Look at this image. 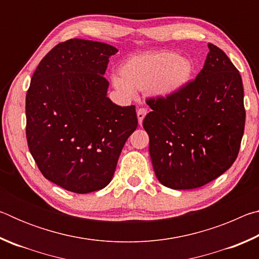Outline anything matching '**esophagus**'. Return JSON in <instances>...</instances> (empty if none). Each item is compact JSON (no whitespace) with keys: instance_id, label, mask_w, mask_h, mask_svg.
<instances>
[{"instance_id":"esophagus-1","label":"esophagus","mask_w":259,"mask_h":259,"mask_svg":"<svg viewBox=\"0 0 259 259\" xmlns=\"http://www.w3.org/2000/svg\"><path fill=\"white\" fill-rule=\"evenodd\" d=\"M146 113H147V109H146V108H144V107L139 108L138 111H137V117H138V122H139V124H142V123H143V120H144V117H145Z\"/></svg>"}]
</instances>
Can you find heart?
I'll list each match as a JSON object with an SVG mask.
<instances>
[{"label":"heart","mask_w":259,"mask_h":259,"mask_svg":"<svg viewBox=\"0 0 259 259\" xmlns=\"http://www.w3.org/2000/svg\"><path fill=\"white\" fill-rule=\"evenodd\" d=\"M193 64L174 51L144 52L129 57L120 67V75H113L115 89L128 98L136 90L147 91L156 97L176 94L190 81Z\"/></svg>","instance_id":"1"}]
</instances>
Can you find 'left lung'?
<instances>
[{"instance_id": "obj_1", "label": "left lung", "mask_w": 259, "mask_h": 259, "mask_svg": "<svg viewBox=\"0 0 259 259\" xmlns=\"http://www.w3.org/2000/svg\"><path fill=\"white\" fill-rule=\"evenodd\" d=\"M203 68L176 94L147 98L143 121L159 182L192 190L224 174L238 157L245 122L243 85L229 57L209 43Z\"/></svg>"}]
</instances>
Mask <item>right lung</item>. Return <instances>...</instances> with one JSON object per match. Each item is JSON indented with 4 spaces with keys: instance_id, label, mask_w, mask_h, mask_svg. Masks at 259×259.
<instances>
[{
    "instance_id": "add662e5",
    "label": "right lung",
    "mask_w": 259,
    "mask_h": 259,
    "mask_svg": "<svg viewBox=\"0 0 259 259\" xmlns=\"http://www.w3.org/2000/svg\"><path fill=\"white\" fill-rule=\"evenodd\" d=\"M117 52L106 43L71 38L48 52L26 95V138L43 176L78 194L102 190L138 125L135 105L117 106L104 77Z\"/></svg>"
}]
</instances>
